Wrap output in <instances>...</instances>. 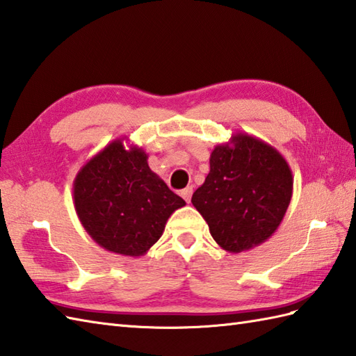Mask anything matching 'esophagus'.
Instances as JSON below:
<instances>
[{
	"label": "esophagus",
	"mask_w": 356,
	"mask_h": 356,
	"mask_svg": "<svg viewBox=\"0 0 356 356\" xmlns=\"http://www.w3.org/2000/svg\"><path fill=\"white\" fill-rule=\"evenodd\" d=\"M192 193H193V187L192 186H188V187L184 188V191H181V196H183L186 202H191Z\"/></svg>",
	"instance_id": "34e87169"
}]
</instances>
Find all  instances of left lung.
Listing matches in <instances>:
<instances>
[{"label": "left lung", "instance_id": "8db88e82", "mask_svg": "<svg viewBox=\"0 0 356 356\" xmlns=\"http://www.w3.org/2000/svg\"><path fill=\"white\" fill-rule=\"evenodd\" d=\"M294 178L277 149L236 132L210 154V172L192 204L220 248L238 254L277 230L292 198Z\"/></svg>", "mask_w": 356, "mask_h": 356}]
</instances>
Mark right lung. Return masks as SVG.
Masks as SVG:
<instances>
[{
    "label": "right lung",
    "mask_w": 356,
    "mask_h": 356,
    "mask_svg": "<svg viewBox=\"0 0 356 356\" xmlns=\"http://www.w3.org/2000/svg\"><path fill=\"white\" fill-rule=\"evenodd\" d=\"M143 147L113 140L86 160L73 183L76 215L90 238L115 254L140 257L186 201L151 170Z\"/></svg>",
    "instance_id": "right-lung-1"
}]
</instances>
